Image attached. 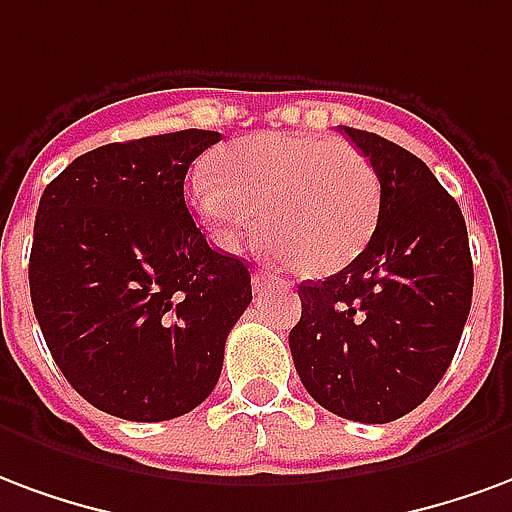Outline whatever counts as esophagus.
<instances>
[{"mask_svg":"<svg viewBox=\"0 0 512 512\" xmlns=\"http://www.w3.org/2000/svg\"><path fill=\"white\" fill-rule=\"evenodd\" d=\"M251 283H253V289H256V292H264V289H270V286H275V278H272L270 272H261V270H256L251 275Z\"/></svg>","mask_w":512,"mask_h":512,"instance_id":"1","label":"esophagus"}]
</instances>
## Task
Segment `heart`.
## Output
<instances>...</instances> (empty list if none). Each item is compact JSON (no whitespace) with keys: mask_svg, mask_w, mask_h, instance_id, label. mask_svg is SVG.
Instances as JSON below:
<instances>
[{"mask_svg":"<svg viewBox=\"0 0 512 512\" xmlns=\"http://www.w3.org/2000/svg\"><path fill=\"white\" fill-rule=\"evenodd\" d=\"M190 207L220 251H237L264 226V251L322 278L349 267L379 220V179L346 141L256 133L220 149L190 177Z\"/></svg>","mask_w":512,"mask_h":512,"instance_id":"1","label":"heart"}]
</instances>
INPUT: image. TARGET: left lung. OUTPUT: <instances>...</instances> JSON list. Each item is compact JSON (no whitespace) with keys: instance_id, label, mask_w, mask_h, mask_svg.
I'll list each match as a JSON object with an SVG mask.
<instances>
[{"instance_id":"1","label":"left lung","mask_w":512,"mask_h":512,"mask_svg":"<svg viewBox=\"0 0 512 512\" xmlns=\"http://www.w3.org/2000/svg\"><path fill=\"white\" fill-rule=\"evenodd\" d=\"M343 133L374 166L379 220L349 267L300 283L289 349L316 404L390 423L423 404L453 360L472 308V253L461 207L423 160L376 133Z\"/></svg>"}]
</instances>
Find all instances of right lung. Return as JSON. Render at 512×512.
I'll list each match as a JSON object with an SVG mask.
<instances>
[{
	"mask_svg": "<svg viewBox=\"0 0 512 512\" xmlns=\"http://www.w3.org/2000/svg\"><path fill=\"white\" fill-rule=\"evenodd\" d=\"M215 130L106 144L48 182L29 294L59 371L81 398L160 423L218 384L231 327L251 305L248 264L218 253L185 204V174Z\"/></svg>",
	"mask_w": 512,
	"mask_h": 512,
	"instance_id": "1",
	"label": "right lung"
}]
</instances>
